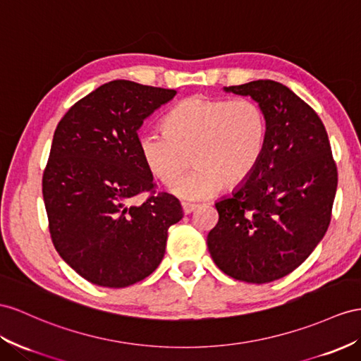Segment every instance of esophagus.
<instances>
[{
    "mask_svg": "<svg viewBox=\"0 0 361 361\" xmlns=\"http://www.w3.org/2000/svg\"><path fill=\"white\" fill-rule=\"evenodd\" d=\"M181 207H183L184 215H189V214H192V212H195L198 209L197 204H189V202H183Z\"/></svg>",
    "mask_w": 361,
    "mask_h": 361,
    "instance_id": "esophagus-1",
    "label": "esophagus"
}]
</instances>
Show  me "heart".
Returning a JSON list of instances; mask_svg holds the SVG:
<instances>
[{"label": "heart", "instance_id": "b5f03b06", "mask_svg": "<svg viewBox=\"0 0 361 361\" xmlns=\"http://www.w3.org/2000/svg\"><path fill=\"white\" fill-rule=\"evenodd\" d=\"M269 138V118L252 99L193 96L180 102L164 117V131L147 129L137 145L146 168L155 178L186 201L214 197L224 184L235 188L259 166ZM191 157H189L188 155Z\"/></svg>", "mask_w": 361, "mask_h": 361}]
</instances>
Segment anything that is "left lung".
Instances as JSON below:
<instances>
[{"instance_id":"left-lung-1","label":"left lung","mask_w":361,"mask_h":361,"mask_svg":"<svg viewBox=\"0 0 361 361\" xmlns=\"http://www.w3.org/2000/svg\"><path fill=\"white\" fill-rule=\"evenodd\" d=\"M224 91L264 108L269 138L252 177L215 202L219 219L207 248L233 279L273 282L298 269L325 236L337 168L322 120L288 87L253 80Z\"/></svg>"}]
</instances>
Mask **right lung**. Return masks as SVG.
Listing matches in <instances>:
<instances>
[{"label": "right lung", "instance_id": "1", "mask_svg": "<svg viewBox=\"0 0 361 361\" xmlns=\"http://www.w3.org/2000/svg\"><path fill=\"white\" fill-rule=\"evenodd\" d=\"M177 94L111 80L73 105L53 135L42 197L59 256L88 282L125 288L160 265L168 228L183 218L178 200L152 190V173L138 152L143 120Z\"/></svg>", "mask_w": 361, "mask_h": 361}]
</instances>
